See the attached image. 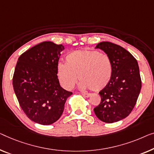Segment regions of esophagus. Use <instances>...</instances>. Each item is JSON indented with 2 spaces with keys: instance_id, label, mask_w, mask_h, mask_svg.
Returning <instances> with one entry per match:
<instances>
[{
  "instance_id": "1",
  "label": "esophagus",
  "mask_w": 154,
  "mask_h": 154,
  "mask_svg": "<svg viewBox=\"0 0 154 154\" xmlns=\"http://www.w3.org/2000/svg\"><path fill=\"white\" fill-rule=\"evenodd\" d=\"M82 95L84 96V97H89L91 96V94L90 93H82Z\"/></svg>"
}]
</instances>
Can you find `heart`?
<instances>
[{
	"label": "heart",
	"mask_w": 154,
	"mask_h": 154,
	"mask_svg": "<svg viewBox=\"0 0 154 154\" xmlns=\"http://www.w3.org/2000/svg\"><path fill=\"white\" fill-rule=\"evenodd\" d=\"M57 76L61 84L66 89H72L78 78L80 89L99 91L111 81L113 68L106 54L97 50H77L66 56V63H59Z\"/></svg>",
	"instance_id": "heart-1"
}]
</instances>
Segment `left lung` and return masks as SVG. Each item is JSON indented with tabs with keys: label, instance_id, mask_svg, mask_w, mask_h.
Listing matches in <instances>:
<instances>
[{
	"label": "left lung",
	"instance_id": "obj_1",
	"mask_svg": "<svg viewBox=\"0 0 154 154\" xmlns=\"http://www.w3.org/2000/svg\"><path fill=\"white\" fill-rule=\"evenodd\" d=\"M111 59L113 73L108 86L100 92V104L94 109L96 116L106 123L127 118L134 109L142 82L136 59L125 48L110 42L96 45Z\"/></svg>",
	"mask_w": 154,
	"mask_h": 154
}]
</instances>
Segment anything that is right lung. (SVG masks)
<instances>
[{"mask_svg":"<svg viewBox=\"0 0 154 154\" xmlns=\"http://www.w3.org/2000/svg\"><path fill=\"white\" fill-rule=\"evenodd\" d=\"M62 45L44 41L18 58L13 76L14 91L23 111L34 122L49 125L60 118L72 93L59 84L57 68Z\"/></svg>","mask_w":154,"mask_h":154,"instance_id":"add662e5","label":"right lung"}]
</instances>
